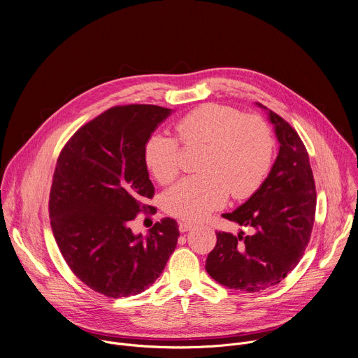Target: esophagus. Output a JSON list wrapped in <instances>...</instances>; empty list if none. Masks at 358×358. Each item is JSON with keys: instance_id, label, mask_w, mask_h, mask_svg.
I'll list each match as a JSON object with an SVG mask.
<instances>
[{"instance_id": "esophagus-1", "label": "esophagus", "mask_w": 358, "mask_h": 358, "mask_svg": "<svg viewBox=\"0 0 358 358\" xmlns=\"http://www.w3.org/2000/svg\"><path fill=\"white\" fill-rule=\"evenodd\" d=\"M192 227H194V224H192V222H188V221H181V222L178 224L180 232H188V231L192 229Z\"/></svg>"}]
</instances>
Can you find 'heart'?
I'll use <instances>...</instances> for the list:
<instances>
[{
  "label": "heart",
  "mask_w": 358,
  "mask_h": 358,
  "mask_svg": "<svg viewBox=\"0 0 358 358\" xmlns=\"http://www.w3.org/2000/svg\"><path fill=\"white\" fill-rule=\"evenodd\" d=\"M187 148L201 147L199 173L189 176L163 196L164 210L181 220L196 221L221 207L229 196L242 199L264 182L273 157V137L258 115H243L222 103L201 105L176 123ZM171 134L152 133L144 144V163L162 184L173 182L182 170L180 143Z\"/></svg>",
  "instance_id": "obj_1"
}]
</instances>
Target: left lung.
<instances>
[{
  "mask_svg": "<svg viewBox=\"0 0 358 358\" xmlns=\"http://www.w3.org/2000/svg\"><path fill=\"white\" fill-rule=\"evenodd\" d=\"M268 112L280 143L276 162L261 188L238 210L222 215L248 227L250 234L217 232L206 264L214 280L248 293L280 283L296 268L310 241L316 214L308 150L285 119Z\"/></svg>",
  "mask_w": 358,
  "mask_h": 358,
  "instance_id": "obj_1",
  "label": "left lung"
}]
</instances>
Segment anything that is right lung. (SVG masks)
I'll return each instance as SVG.
<instances>
[{"mask_svg": "<svg viewBox=\"0 0 358 358\" xmlns=\"http://www.w3.org/2000/svg\"><path fill=\"white\" fill-rule=\"evenodd\" d=\"M171 113L155 105L113 106L82 126L64 145L49 194L50 227L71 271L110 299L138 294L162 275L180 236L163 218L147 236L130 224L147 206L155 185L144 144Z\"/></svg>", "mask_w": 358, "mask_h": 358, "instance_id": "1", "label": "right lung"}]
</instances>
